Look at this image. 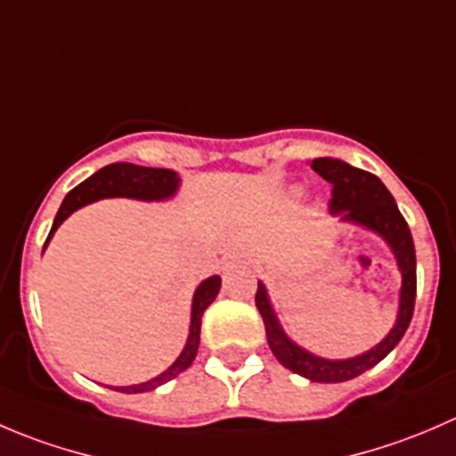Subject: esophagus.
<instances>
[{
	"mask_svg": "<svg viewBox=\"0 0 456 456\" xmlns=\"http://www.w3.org/2000/svg\"><path fill=\"white\" fill-rule=\"evenodd\" d=\"M245 260V254H242V251H229L227 256H224V260H223V265L224 266H232V265H238V262H242Z\"/></svg>",
	"mask_w": 456,
	"mask_h": 456,
	"instance_id": "obj_1",
	"label": "esophagus"
}]
</instances>
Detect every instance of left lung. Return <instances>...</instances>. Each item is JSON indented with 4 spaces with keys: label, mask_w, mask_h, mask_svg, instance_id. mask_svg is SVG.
<instances>
[{
    "label": "left lung",
    "mask_w": 456,
    "mask_h": 456,
    "mask_svg": "<svg viewBox=\"0 0 456 456\" xmlns=\"http://www.w3.org/2000/svg\"><path fill=\"white\" fill-rule=\"evenodd\" d=\"M311 167L324 181L333 185V191H330L333 199L329 202L330 214L379 233L388 242L390 249H393L395 257H397L399 271H402V296H399L397 324H395V329L390 330L384 342L377 344L375 348H370L364 355L353 357V360H322V357L311 355L305 348L293 344L284 335V330L280 329L278 317H275L269 305V297H266L265 284L257 282L256 306L260 311L262 322H265L266 342H269V348L278 357L280 364L311 381L338 384V381L353 379V377L362 375V372L379 364L397 346L403 333H406L408 324L412 320V311H415L417 296L415 242H412V233L406 218H403L393 194L386 190V185L379 178L338 159H315Z\"/></svg>",
    "instance_id": "1"
}]
</instances>
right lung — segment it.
Wrapping results in <instances>:
<instances>
[{"label":"right lung","mask_w":456,"mask_h":456,"mask_svg":"<svg viewBox=\"0 0 456 456\" xmlns=\"http://www.w3.org/2000/svg\"><path fill=\"white\" fill-rule=\"evenodd\" d=\"M181 178L176 176V172L172 169H156V167H141V165L132 163H112L105 165L103 169H99L96 174H92L90 178H86L81 185H77L70 194L66 196L57 211V218H54L53 229L48 233H54V229L68 218L75 209L87 205V202H94L99 199H112V196H127V199H139V200H163L176 191ZM45 240V242H48ZM45 247V245H44ZM220 291V278L218 275H211L205 282L196 289L194 293V305H191V326H190V338H187L185 348H183L181 357L169 366L167 370L160 372L154 379L145 381L139 386H121V393H147V390L159 388L165 381H172L174 377L181 375L183 370L190 369L191 362H194L196 353H199L200 344V320L205 314L207 306L216 300Z\"/></svg>","instance_id":"right-lung-1"}]
</instances>
